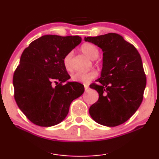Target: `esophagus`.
Instances as JSON below:
<instances>
[{
    "instance_id": "obj_1",
    "label": "esophagus",
    "mask_w": 159,
    "mask_h": 159,
    "mask_svg": "<svg viewBox=\"0 0 159 159\" xmlns=\"http://www.w3.org/2000/svg\"><path fill=\"white\" fill-rule=\"evenodd\" d=\"M84 89H85V91H88L89 89V86H84Z\"/></svg>"
}]
</instances>
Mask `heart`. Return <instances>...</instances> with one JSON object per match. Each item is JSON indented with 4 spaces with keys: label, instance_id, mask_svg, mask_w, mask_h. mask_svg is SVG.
Returning <instances> with one entry per match:
<instances>
[{
    "label": "heart",
    "instance_id": "1",
    "mask_svg": "<svg viewBox=\"0 0 159 159\" xmlns=\"http://www.w3.org/2000/svg\"><path fill=\"white\" fill-rule=\"evenodd\" d=\"M80 50L85 55H86L89 59L96 60L99 57V50L97 46L91 43H84L80 47ZM73 56V52H70L68 53L63 59V65L67 70L70 71L72 70L71 66V58ZM97 76V73L96 71H90L88 73H75L72 75L71 79L73 80L80 83L90 82L91 80L95 79Z\"/></svg>",
    "mask_w": 159,
    "mask_h": 159
}]
</instances>
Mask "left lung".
<instances>
[{
  "label": "left lung",
  "instance_id": "8db88e82",
  "mask_svg": "<svg viewBox=\"0 0 159 159\" xmlns=\"http://www.w3.org/2000/svg\"><path fill=\"white\" fill-rule=\"evenodd\" d=\"M102 49L101 77L91 85L99 93L98 101L89 108L92 119L100 125L115 127L124 123L139 108L146 86L141 57L121 35L109 33L85 37Z\"/></svg>",
  "mask_w": 159,
  "mask_h": 159
}]
</instances>
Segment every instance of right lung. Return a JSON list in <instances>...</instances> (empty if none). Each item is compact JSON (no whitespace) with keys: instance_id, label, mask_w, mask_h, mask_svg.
Returning a JSON list of instances; mask_svg holds the SVG:
<instances>
[{"instance_id":"add662e5","label":"right lung","mask_w":159,"mask_h":159,"mask_svg":"<svg viewBox=\"0 0 159 159\" xmlns=\"http://www.w3.org/2000/svg\"><path fill=\"white\" fill-rule=\"evenodd\" d=\"M80 42L79 36L44 35L21 54L13 78L14 98L34 124H59L68 115L71 102L84 92V85L68 81L70 77L63 65L65 56ZM53 81L60 83L53 87Z\"/></svg>"}]
</instances>
